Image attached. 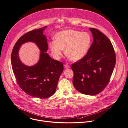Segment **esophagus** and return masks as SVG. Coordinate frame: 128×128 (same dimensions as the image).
I'll list each match as a JSON object with an SVG mask.
<instances>
[{"instance_id": "esophagus-1", "label": "esophagus", "mask_w": 128, "mask_h": 128, "mask_svg": "<svg viewBox=\"0 0 128 128\" xmlns=\"http://www.w3.org/2000/svg\"><path fill=\"white\" fill-rule=\"evenodd\" d=\"M64 67H65V68L66 69H68V68H70V66L68 64H65L64 65Z\"/></svg>"}]
</instances>
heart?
Returning <instances> with one entry per match:
<instances>
[{"label":"heart","mask_w":128,"mask_h":128,"mask_svg":"<svg viewBox=\"0 0 128 128\" xmlns=\"http://www.w3.org/2000/svg\"><path fill=\"white\" fill-rule=\"evenodd\" d=\"M91 43V37L87 32L68 29L59 32L49 44L54 58L59 59L64 50L68 58L77 61L82 59L87 53Z\"/></svg>","instance_id":"b5f03b06"}]
</instances>
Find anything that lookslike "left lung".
I'll list each match as a JSON object with an SVG mask.
<instances>
[{"label": "left lung", "instance_id": "obj_1", "mask_svg": "<svg viewBox=\"0 0 128 128\" xmlns=\"http://www.w3.org/2000/svg\"><path fill=\"white\" fill-rule=\"evenodd\" d=\"M93 41L86 55L71 65L73 84L79 92L94 95L107 86L116 64V54L109 38L96 28H90Z\"/></svg>", "mask_w": 128, "mask_h": 128}]
</instances>
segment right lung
Masks as SVG:
<instances>
[{"label": "right lung", "mask_w": 128, "mask_h": 128, "mask_svg": "<svg viewBox=\"0 0 128 128\" xmlns=\"http://www.w3.org/2000/svg\"><path fill=\"white\" fill-rule=\"evenodd\" d=\"M46 27L29 31L19 38L13 47L11 57L12 70L20 88L28 95L40 99L48 98L55 93L64 70L61 62L52 59L45 52L48 44L43 32ZM29 41L35 42L41 50L38 62L30 67L24 65L18 56L20 45Z\"/></svg>", "instance_id": "1"}]
</instances>
